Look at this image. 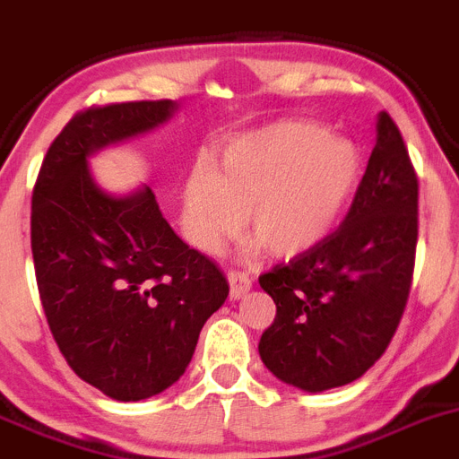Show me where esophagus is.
<instances>
[{
  "mask_svg": "<svg viewBox=\"0 0 459 459\" xmlns=\"http://www.w3.org/2000/svg\"><path fill=\"white\" fill-rule=\"evenodd\" d=\"M229 285H230V299L238 301L244 294L251 290V278L247 272H229Z\"/></svg>",
  "mask_w": 459,
  "mask_h": 459,
  "instance_id": "obj_1",
  "label": "esophagus"
}]
</instances>
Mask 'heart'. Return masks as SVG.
<instances>
[{"label":"heart","mask_w":459,"mask_h":459,"mask_svg":"<svg viewBox=\"0 0 459 459\" xmlns=\"http://www.w3.org/2000/svg\"><path fill=\"white\" fill-rule=\"evenodd\" d=\"M362 177L351 140L312 122H273L230 140L217 169L196 160L183 186V221L201 251L215 254L247 226L255 247L282 258L312 249L335 229Z\"/></svg>","instance_id":"b5f03b06"}]
</instances>
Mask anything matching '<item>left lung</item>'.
Instances as JSON below:
<instances>
[{
  "label": "left lung",
  "mask_w": 459,
  "mask_h": 459,
  "mask_svg": "<svg viewBox=\"0 0 459 459\" xmlns=\"http://www.w3.org/2000/svg\"><path fill=\"white\" fill-rule=\"evenodd\" d=\"M419 186L387 113L349 215L335 233L260 276L276 319L260 358L282 383L326 392L365 374L403 316L417 249Z\"/></svg>",
  "instance_id": "1"
}]
</instances>
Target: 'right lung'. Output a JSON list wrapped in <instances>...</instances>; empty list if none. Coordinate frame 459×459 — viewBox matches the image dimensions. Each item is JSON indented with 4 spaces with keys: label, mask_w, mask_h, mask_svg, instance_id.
Masks as SVG:
<instances>
[{
    "label": "right lung",
    "mask_w": 459,
    "mask_h": 459,
    "mask_svg": "<svg viewBox=\"0 0 459 459\" xmlns=\"http://www.w3.org/2000/svg\"><path fill=\"white\" fill-rule=\"evenodd\" d=\"M177 110L162 100L74 115L33 190L31 251L51 335L81 380L124 403L186 374L201 328L229 297L221 269L174 233L152 187L110 195L90 171L94 153Z\"/></svg>",
    "instance_id": "right-lung-1"
}]
</instances>
